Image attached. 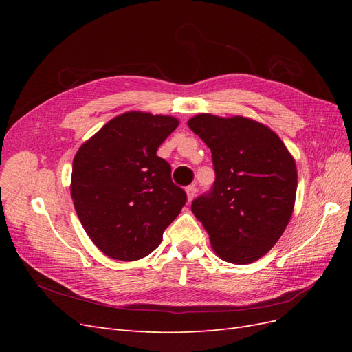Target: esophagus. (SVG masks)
Listing matches in <instances>:
<instances>
[{
  "label": "esophagus",
  "mask_w": 352,
  "mask_h": 352,
  "mask_svg": "<svg viewBox=\"0 0 352 352\" xmlns=\"http://www.w3.org/2000/svg\"><path fill=\"white\" fill-rule=\"evenodd\" d=\"M185 190H186V197H188V201L190 202V201H192V199L195 198V195H197V188H195L194 185H190V186H188Z\"/></svg>",
  "instance_id": "esophagus-1"
}]
</instances>
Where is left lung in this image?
Segmentation results:
<instances>
[{"instance_id":"obj_1","label":"left lung","mask_w":352,"mask_h":352,"mask_svg":"<svg viewBox=\"0 0 352 352\" xmlns=\"http://www.w3.org/2000/svg\"><path fill=\"white\" fill-rule=\"evenodd\" d=\"M189 129L211 150L216 182L192 212L220 258L248 264L267 254L291 220L295 160L270 127L248 117L198 114Z\"/></svg>"}]
</instances>
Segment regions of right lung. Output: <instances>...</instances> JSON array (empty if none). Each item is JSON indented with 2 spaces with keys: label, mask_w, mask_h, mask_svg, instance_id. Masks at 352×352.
Segmentation results:
<instances>
[{
  "label": "right lung",
  "mask_w": 352,
  "mask_h": 352,
  "mask_svg": "<svg viewBox=\"0 0 352 352\" xmlns=\"http://www.w3.org/2000/svg\"><path fill=\"white\" fill-rule=\"evenodd\" d=\"M179 126L172 116L127 111L82 144L70 194L91 241L109 257L135 261L151 254L186 202L158 146Z\"/></svg>",
  "instance_id": "right-lung-1"
}]
</instances>
